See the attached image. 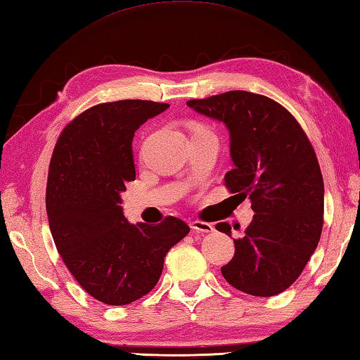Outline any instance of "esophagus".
<instances>
[{
  "mask_svg": "<svg viewBox=\"0 0 360 360\" xmlns=\"http://www.w3.org/2000/svg\"><path fill=\"white\" fill-rule=\"evenodd\" d=\"M191 229L194 230V232L202 233V235H207V233H213L214 232L213 224H208V222H203V221H193L191 222Z\"/></svg>",
  "mask_w": 360,
  "mask_h": 360,
  "instance_id": "1",
  "label": "esophagus"
}]
</instances>
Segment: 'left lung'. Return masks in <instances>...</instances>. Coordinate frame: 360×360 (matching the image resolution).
Returning <instances> with one entry per match:
<instances>
[{"mask_svg": "<svg viewBox=\"0 0 360 360\" xmlns=\"http://www.w3.org/2000/svg\"><path fill=\"white\" fill-rule=\"evenodd\" d=\"M186 105L229 128L235 167L224 185L249 198L255 213L233 240L224 279L252 296L279 295L301 276L321 236L324 185L314 147L291 112L260 94L229 91ZM216 230L230 236L227 222Z\"/></svg>", "mask_w": 360, "mask_h": 360, "instance_id": "8db88e82", "label": "left lung"}]
</instances>
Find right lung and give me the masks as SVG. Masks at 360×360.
Instances as JSON below:
<instances>
[{"instance_id":"right-lung-1","label":"right lung","mask_w":360,"mask_h":360,"mask_svg":"<svg viewBox=\"0 0 360 360\" xmlns=\"http://www.w3.org/2000/svg\"><path fill=\"white\" fill-rule=\"evenodd\" d=\"M150 100H119L70 120L54 146L46 181V214L58 252L87 293L125 306L160 281L167 250L189 227L174 216L130 224L120 193L136 179L131 141L147 119L167 110Z\"/></svg>"}]
</instances>
